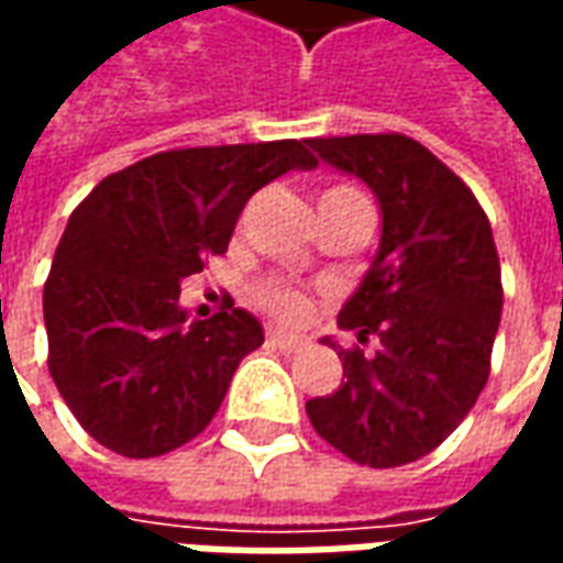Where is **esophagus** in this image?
Segmentation results:
<instances>
[{"instance_id":"esophagus-1","label":"esophagus","mask_w":563,"mask_h":563,"mask_svg":"<svg viewBox=\"0 0 563 563\" xmlns=\"http://www.w3.org/2000/svg\"><path fill=\"white\" fill-rule=\"evenodd\" d=\"M268 341L274 343V346H280V350H286V353H298L301 346H307L305 338H295V334H286V331H268Z\"/></svg>"}]
</instances>
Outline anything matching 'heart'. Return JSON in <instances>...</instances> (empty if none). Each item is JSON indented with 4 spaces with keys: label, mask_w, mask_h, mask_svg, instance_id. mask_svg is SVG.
I'll return each instance as SVG.
<instances>
[{
    "label": "heart",
    "mask_w": 563,
    "mask_h": 563,
    "mask_svg": "<svg viewBox=\"0 0 563 563\" xmlns=\"http://www.w3.org/2000/svg\"><path fill=\"white\" fill-rule=\"evenodd\" d=\"M343 201H365V198H362V192H355L353 186H331L319 198V208H325V205H343ZM258 301H262V307L268 313H274L283 322H298L307 313L305 295L295 292V289H286V286H277V283L262 286L258 289Z\"/></svg>",
    "instance_id": "obj_1"
}]
</instances>
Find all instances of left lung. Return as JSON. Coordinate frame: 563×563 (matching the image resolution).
Segmentation results:
<instances>
[{"label":"left lung","mask_w":563,"mask_h":563,"mask_svg":"<svg viewBox=\"0 0 563 563\" xmlns=\"http://www.w3.org/2000/svg\"><path fill=\"white\" fill-rule=\"evenodd\" d=\"M310 147L374 189L383 234L338 313L343 331L378 350L325 338L346 379L307 401V416L355 464L401 467L459 428L488 379L504 307L492 225L471 186L407 135L310 139Z\"/></svg>","instance_id":"left-lung-1"}]
</instances>
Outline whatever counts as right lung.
<instances>
[{
	"instance_id": "add662e5",
	"label": "right lung",
	"mask_w": 563,
	"mask_h": 563,
	"mask_svg": "<svg viewBox=\"0 0 563 563\" xmlns=\"http://www.w3.org/2000/svg\"><path fill=\"white\" fill-rule=\"evenodd\" d=\"M307 144L153 153L108 174L75 208L44 283L47 367L104 449L156 459L217 416L241 358L265 334L232 298L210 319H186L180 283L229 250L253 192L317 165Z\"/></svg>"
}]
</instances>
